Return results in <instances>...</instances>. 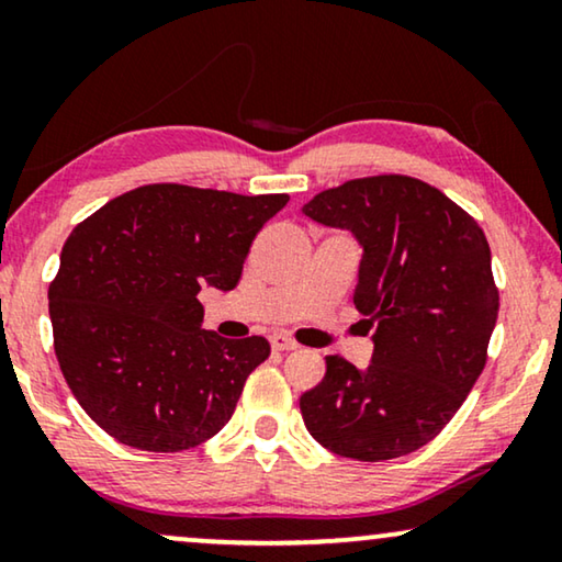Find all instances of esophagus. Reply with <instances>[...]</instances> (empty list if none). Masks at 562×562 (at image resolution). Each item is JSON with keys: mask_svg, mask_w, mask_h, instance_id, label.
Returning <instances> with one entry per match:
<instances>
[{"mask_svg": "<svg viewBox=\"0 0 562 562\" xmlns=\"http://www.w3.org/2000/svg\"><path fill=\"white\" fill-rule=\"evenodd\" d=\"M271 345H273V350H279V352H286V350H294L296 348V342L291 340L289 335H283V333H273L271 335Z\"/></svg>", "mask_w": 562, "mask_h": 562, "instance_id": "obj_1", "label": "esophagus"}]
</instances>
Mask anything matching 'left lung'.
Wrapping results in <instances>:
<instances>
[{"label": "left lung", "mask_w": 562, "mask_h": 562, "mask_svg": "<svg viewBox=\"0 0 562 562\" xmlns=\"http://www.w3.org/2000/svg\"><path fill=\"white\" fill-rule=\"evenodd\" d=\"M304 214L363 245L352 302L375 327L366 371L325 358V379L299 398L304 425L342 458L409 456L456 417L486 366L498 317L486 235L440 189L402 173L319 191Z\"/></svg>", "instance_id": "1"}]
</instances>
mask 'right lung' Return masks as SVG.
Segmentation results:
<instances>
[{"instance_id":"right-lung-1","label":"right lung","mask_w":562,"mask_h":562,"mask_svg":"<svg viewBox=\"0 0 562 562\" xmlns=\"http://www.w3.org/2000/svg\"><path fill=\"white\" fill-rule=\"evenodd\" d=\"M289 194L133 189L74 227L48 286L53 348L81 409L130 448L181 452L233 417L266 337L202 329V286L229 291Z\"/></svg>"}]
</instances>
